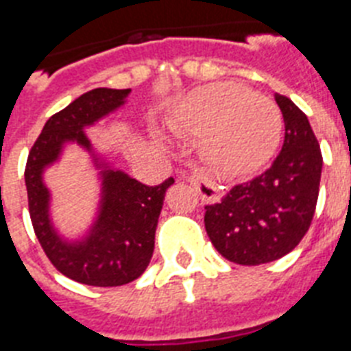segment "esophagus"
<instances>
[{
    "label": "esophagus",
    "mask_w": 351,
    "mask_h": 351,
    "mask_svg": "<svg viewBox=\"0 0 351 351\" xmlns=\"http://www.w3.org/2000/svg\"><path fill=\"white\" fill-rule=\"evenodd\" d=\"M191 184L195 186V189L198 191V195L202 197L204 202H209V204H215V202H220V198H222V193L217 186H215V182L209 178L206 173L202 171H198L195 175L191 176Z\"/></svg>",
    "instance_id": "1"
}]
</instances>
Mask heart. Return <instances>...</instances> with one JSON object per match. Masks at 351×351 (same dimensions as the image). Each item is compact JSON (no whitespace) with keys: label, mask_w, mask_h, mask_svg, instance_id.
<instances>
[{"label":"heart","mask_w":351,"mask_h":351,"mask_svg":"<svg viewBox=\"0 0 351 351\" xmlns=\"http://www.w3.org/2000/svg\"><path fill=\"white\" fill-rule=\"evenodd\" d=\"M165 129L180 138H202L204 158L222 175L247 176L275 153L282 117L266 96L219 82L187 95L165 118Z\"/></svg>","instance_id":"heart-1"}]
</instances>
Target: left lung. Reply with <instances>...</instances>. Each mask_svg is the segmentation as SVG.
<instances>
[{
  "label": "left lung",
  "mask_w": 351,
  "mask_h": 351,
  "mask_svg": "<svg viewBox=\"0 0 351 351\" xmlns=\"http://www.w3.org/2000/svg\"><path fill=\"white\" fill-rule=\"evenodd\" d=\"M284 118L282 151L271 167L234 186L222 202L206 206V231L220 255L258 266L295 250L315 213L322 154L306 114L275 93Z\"/></svg>",
  "instance_id": "8db88e82"
}]
</instances>
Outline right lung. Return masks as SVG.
<instances>
[{"label":"right lung","mask_w":351,"mask_h":351,"mask_svg":"<svg viewBox=\"0 0 351 351\" xmlns=\"http://www.w3.org/2000/svg\"><path fill=\"white\" fill-rule=\"evenodd\" d=\"M131 89H93L47 120L32 145L25 169L29 213L36 237L49 261L65 277L80 284L111 288L136 280L151 262L154 233L165 191L175 180L149 187L117 169L95 149L85 129L125 106ZM69 145L91 156L101 193L93 222L78 237H65L51 220V193L45 171L57 163Z\"/></svg>","instance_id":"add662e5"}]
</instances>
